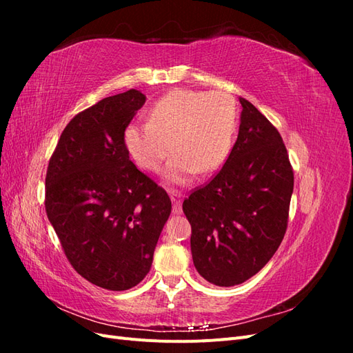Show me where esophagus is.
Segmentation results:
<instances>
[{"label": "esophagus", "instance_id": "34e87169", "mask_svg": "<svg viewBox=\"0 0 353 353\" xmlns=\"http://www.w3.org/2000/svg\"><path fill=\"white\" fill-rule=\"evenodd\" d=\"M169 196H170V200H172L174 206H172V213L174 215H179L181 212H183V200H184V194L179 193V191L176 190H169Z\"/></svg>", "mask_w": 353, "mask_h": 353}]
</instances>
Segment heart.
Masks as SVG:
<instances>
[{
	"instance_id": "obj_1",
	"label": "heart",
	"mask_w": 353,
	"mask_h": 353,
	"mask_svg": "<svg viewBox=\"0 0 353 353\" xmlns=\"http://www.w3.org/2000/svg\"><path fill=\"white\" fill-rule=\"evenodd\" d=\"M237 130V108L223 91L175 90L160 99L150 121L132 122L125 130V144L135 162L157 170L169 153L166 175L184 184L199 170L210 174L225 162Z\"/></svg>"
}]
</instances>
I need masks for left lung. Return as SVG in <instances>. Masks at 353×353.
I'll return each instance as SVG.
<instances>
[{
    "instance_id": "left-lung-1",
    "label": "left lung",
    "mask_w": 353,
    "mask_h": 353,
    "mask_svg": "<svg viewBox=\"0 0 353 353\" xmlns=\"http://www.w3.org/2000/svg\"><path fill=\"white\" fill-rule=\"evenodd\" d=\"M240 103L239 137L225 163L183 203L196 270L219 287L244 283L272 258L294 185L280 132L250 101Z\"/></svg>"
}]
</instances>
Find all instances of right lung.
<instances>
[{
    "label": "right lung",
    "mask_w": 353,
    "mask_h": 353,
    "mask_svg": "<svg viewBox=\"0 0 353 353\" xmlns=\"http://www.w3.org/2000/svg\"><path fill=\"white\" fill-rule=\"evenodd\" d=\"M145 95L130 90L78 113L63 130L46 176V212L85 280L128 290L150 271L172 203L131 162L125 130Z\"/></svg>",
    "instance_id": "1"
}]
</instances>
